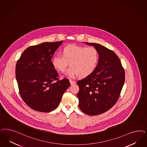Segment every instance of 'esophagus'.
Instances as JSON below:
<instances>
[{"label": "esophagus", "instance_id": "esophagus-1", "mask_svg": "<svg viewBox=\"0 0 147 147\" xmlns=\"http://www.w3.org/2000/svg\"><path fill=\"white\" fill-rule=\"evenodd\" d=\"M70 84L71 85H74L76 83V82L75 81H72V80H70Z\"/></svg>", "mask_w": 147, "mask_h": 147}]
</instances>
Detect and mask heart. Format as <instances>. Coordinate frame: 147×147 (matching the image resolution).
<instances>
[{
    "label": "heart",
    "mask_w": 147,
    "mask_h": 147,
    "mask_svg": "<svg viewBox=\"0 0 147 147\" xmlns=\"http://www.w3.org/2000/svg\"><path fill=\"white\" fill-rule=\"evenodd\" d=\"M62 55L56 54L52 59L55 69L63 72L69 63L66 75L70 77L90 76L96 70L100 61V53L94 47L71 44L62 50Z\"/></svg>",
    "instance_id": "1"
}]
</instances>
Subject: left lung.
<instances>
[{
    "label": "left lung",
    "instance_id": "obj_1",
    "mask_svg": "<svg viewBox=\"0 0 147 147\" xmlns=\"http://www.w3.org/2000/svg\"><path fill=\"white\" fill-rule=\"evenodd\" d=\"M98 51L100 61L95 70L77 83L79 108L84 113L94 116L111 109L119 100L125 81V72L113 51L97 43L85 42Z\"/></svg>",
    "mask_w": 147,
    "mask_h": 147
}]
</instances>
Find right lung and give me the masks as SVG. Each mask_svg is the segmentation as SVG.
<instances>
[{
	"mask_svg": "<svg viewBox=\"0 0 147 147\" xmlns=\"http://www.w3.org/2000/svg\"><path fill=\"white\" fill-rule=\"evenodd\" d=\"M63 41L45 42L28 47L17 62L16 77L22 98L34 110L49 113L59 105L70 85L59 80L51 58Z\"/></svg>",
	"mask_w": 147,
	"mask_h": 147,
	"instance_id": "add662e5",
	"label": "right lung"
}]
</instances>
